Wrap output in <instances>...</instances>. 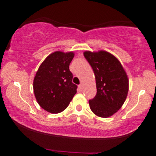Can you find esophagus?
<instances>
[{
  "label": "esophagus",
  "instance_id": "esophagus-1",
  "mask_svg": "<svg viewBox=\"0 0 156 156\" xmlns=\"http://www.w3.org/2000/svg\"><path fill=\"white\" fill-rule=\"evenodd\" d=\"M82 89H83V86L82 84H80L78 86V91L81 92L82 91Z\"/></svg>",
  "mask_w": 156,
  "mask_h": 156
}]
</instances>
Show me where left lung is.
I'll use <instances>...</instances> for the list:
<instances>
[{"label": "left lung", "instance_id": "left-lung-1", "mask_svg": "<svg viewBox=\"0 0 156 156\" xmlns=\"http://www.w3.org/2000/svg\"><path fill=\"white\" fill-rule=\"evenodd\" d=\"M96 77L97 94L89 100L91 111L101 117H109L120 109L127 98L129 80L119 60L105 51L83 52Z\"/></svg>", "mask_w": 156, "mask_h": 156}]
</instances>
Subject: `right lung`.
I'll return each instance as SVG.
<instances>
[{"label":"right lung","mask_w":156,"mask_h":156,"mask_svg":"<svg viewBox=\"0 0 156 156\" xmlns=\"http://www.w3.org/2000/svg\"><path fill=\"white\" fill-rule=\"evenodd\" d=\"M73 52H53L46 57L34 79V93L37 103L51 113L66 109L76 93L77 86L73 83V75L69 66Z\"/></svg>","instance_id":"obj_1"}]
</instances>
